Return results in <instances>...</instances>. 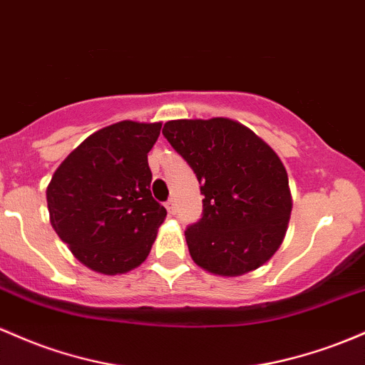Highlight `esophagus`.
<instances>
[{
	"label": "esophagus",
	"mask_w": 365,
	"mask_h": 365,
	"mask_svg": "<svg viewBox=\"0 0 365 365\" xmlns=\"http://www.w3.org/2000/svg\"><path fill=\"white\" fill-rule=\"evenodd\" d=\"M164 206H166L168 213H170V215H176V204H175L173 199H170V201H166V204H164Z\"/></svg>",
	"instance_id": "1"
}]
</instances>
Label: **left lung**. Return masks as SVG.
I'll return each mask as SVG.
<instances>
[{"instance_id": "obj_1", "label": "left lung", "mask_w": 365, "mask_h": 365, "mask_svg": "<svg viewBox=\"0 0 365 365\" xmlns=\"http://www.w3.org/2000/svg\"><path fill=\"white\" fill-rule=\"evenodd\" d=\"M163 135L194 170L204 195L201 220L185 230L192 259L223 277L268 262L282 244L293 207L279 155L227 118L168 121Z\"/></svg>"}]
</instances>
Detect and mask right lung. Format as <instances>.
Masks as SVG:
<instances>
[{
    "label": "right lung",
    "mask_w": 365,
    "mask_h": 365,
    "mask_svg": "<svg viewBox=\"0 0 365 365\" xmlns=\"http://www.w3.org/2000/svg\"><path fill=\"white\" fill-rule=\"evenodd\" d=\"M161 123L102 128L63 159L46 202L51 227L91 270L126 274L145 262L166 210L150 192L147 161Z\"/></svg>",
    "instance_id": "right-lung-1"
}]
</instances>
